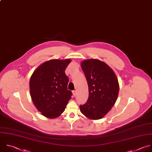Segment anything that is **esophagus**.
I'll list each match as a JSON object with an SVG mask.
<instances>
[{"instance_id": "1", "label": "esophagus", "mask_w": 152, "mask_h": 152, "mask_svg": "<svg viewBox=\"0 0 152 152\" xmlns=\"http://www.w3.org/2000/svg\"><path fill=\"white\" fill-rule=\"evenodd\" d=\"M73 95L74 96H76V91H73Z\"/></svg>"}]
</instances>
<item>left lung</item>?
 Masks as SVG:
<instances>
[{
	"mask_svg": "<svg viewBox=\"0 0 152 152\" xmlns=\"http://www.w3.org/2000/svg\"><path fill=\"white\" fill-rule=\"evenodd\" d=\"M86 77L89 97L80 106L81 113L90 119L103 118L115 104L119 91L118 80L113 70L105 63L89 59L81 63Z\"/></svg>",
	"mask_w": 152,
	"mask_h": 152,
	"instance_id": "8db88e82",
	"label": "left lung"
}]
</instances>
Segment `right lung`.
<instances>
[{
    "instance_id": "add662e5",
    "label": "right lung",
    "mask_w": 152,
    "mask_h": 152,
    "mask_svg": "<svg viewBox=\"0 0 152 152\" xmlns=\"http://www.w3.org/2000/svg\"><path fill=\"white\" fill-rule=\"evenodd\" d=\"M71 60H50L40 65L30 79L33 103L44 116L56 118L65 110L72 92L65 73Z\"/></svg>"
}]
</instances>
